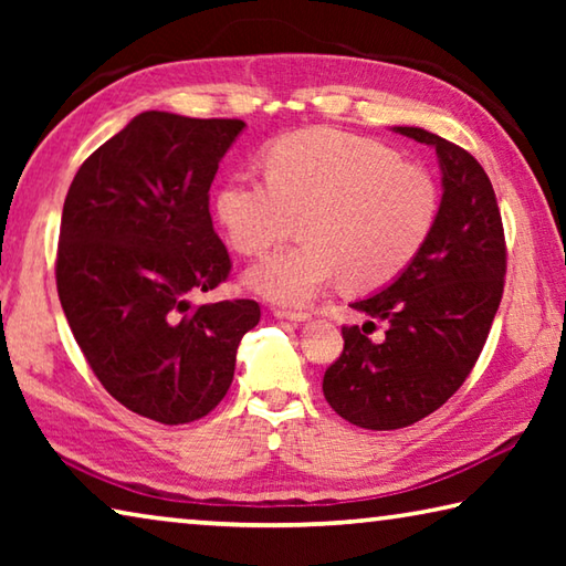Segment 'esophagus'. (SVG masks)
I'll list each match as a JSON object with an SVG mask.
<instances>
[{"instance_id":"obj_1","label":"esophagus","mask_w":566,"mask_h":566,"mask_svg":"<svg viewBox=\"0 0 566 566\" xmlns=\"http://www.w3.org/2000/svg\"><path fill=\"white\" fill-rule=\"evenodd\" d=\"M274 317L276 319H290V322H306V319H310V314L296 312V310H274Z\"/></svg>"}]
</instances>
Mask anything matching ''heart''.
<instances>
[{"instance_id":"1","label":"heart","mask_w":566,"mask_h":566,"mask_svg":"<svg viewBox=\"0 0 566 566\" xmlns=\"http://www.w3.org/2000/svg\"><path fill=\"white\" fill-rule=\"evenodd\" d=\"M266 179L239 175L217 191L229 242L262 254L302 219L304 242L249 266L254 294L282 306L317 300L334 280L367 292L421 252L439 214L434 179L377 139L334 127L286 134L264 151Z\"/></svg>"}]
</instances>
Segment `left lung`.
Wrapping results in <instances>:
<instances>
[{"label": "left lung", "instance_id": "1", "mask_svg": "<svg viewBox=\"0 0 566 566\" xmlns=\"http://www.w3.org/2000/svg\"><path fill=\"white\" fill-rule=\"evenodd\" d=\"M391 132L437 151L442 202L432 234L377 294L352 302L369 317L344 327V352L322 391L342 419L361 429H401L439 409L464 385L500 310L506 249L502 214L482 165L421 127ZM375 321L386 339H368Z\"/></svg>", "mask_w": 566, "mask_h": 566}]
</instances>
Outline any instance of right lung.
I'll list each match as a JSON object with an SVG mask.
<instances>
[{
	"instance_id": "obj_1",
	"label": "right lung",
	"mask_w": 566,
	"mask_h": 566,
	"mask_svg": "<svg viewBox=\"0 0 566 566\" xmlns=\"http://www.w3.org/2000/svg\"><path fill=\"white\" fill-rule=\"evenodd\" d=\"M247 124L142 112L76 171L64 199L56 292L109 395L161 424L202 419L260 324L252 300L191 306L229 274L209 217L219 161Z\"/></svg>"
}]
</instances>
